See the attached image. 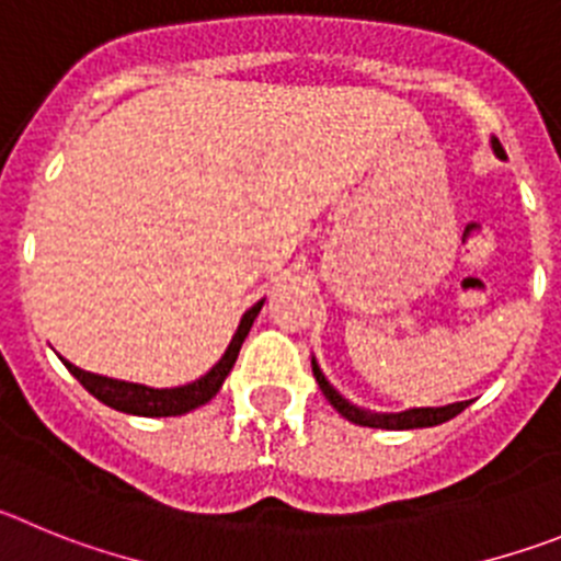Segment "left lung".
<instances>
[{
    "label": "left lung",
    "mask_w": 561,
    "mask_h": 561,
    "mask_svg": "<svg viewBox=\"0 0 561 561\" xmlns=\"http://www.w3.org/2000/svg\"><path fill=\"white\" fill-rule=\"evenodd\" d=\"M492 150L497 156H503V148L497 139H492ZM312 375H316L318 388L324 391V397L330 400V405L341 413L343 419H350L355 425L363 427H382V431H413V427H433V425H442L447 419H453L456 413H461L469 402H453V405H444V408H411V411H402V413H371V411H363V408L352 405L350 400H343L341 393L330 386V380L324 377V371L318 368L316 357H312Z\"/></svg>",
    "instance_id": "8db88e82"
}]
</instances>
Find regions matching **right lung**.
<instances>
[{
    "label": "right lung",
    "mask_w": 561,
    "mask_h": 561,
    "mask_svg": "<svg viewBox=\"0 0 561 561\" xmlns=\"http://www.w3.org/2000/svg\"><path fill=\"white\" fill-rule=\"evenodd\" d=\"M262 305H265V301H256L251 310H245V316L240 318V327H237L234 337H231L229 350L224 352V357H220L201 380L186 382V386L179 388H150L139 386V382L111 380V377L83 371V368L64 360V357H60V360H64V366L78 377L80 386H83L85 391L92 393V397H98L103 405L114 408V411L134 413V416H181V413H190L195 411V408L206 405V402L220 391L224 380L229 377L231 366H234L237 355H240V346H243L251 324H254V318L260 316Z\"/></svg>",
    "instance_id": "add662e5"
}]
</instances>
